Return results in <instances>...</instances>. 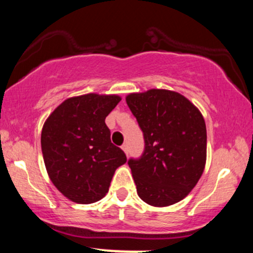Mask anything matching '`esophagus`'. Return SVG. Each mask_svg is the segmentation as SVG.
I'll return each mask as SVG.
<instances>
[{
    "instance_id": "esophagus-1",
    "label": "esophagus",
    "mask_w": 253,
    "mask_h": 253,
    "mask_svg": "<svg viewBox=\"0 0 253 253\" xmlns=\"http://www.w3.org/2000/svg\"><path fill=\"white\" fill-rule=\"evenodd\" d=\"M121 149H123V150H124V152H125V153H126V155H127V156H128V152H129V149H128V145H127V144H124V145H123V146H121Z\"/></svg>"
}]
</instances>
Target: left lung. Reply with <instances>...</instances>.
I'll use <instances>...</instances> for the list:
<instances>
[{
  "mask_svg": "<svg viewBox=\"0 0 253 253\" xmlns=\"http://www.w3.org/2000/svg\"><path fill=\"white\" fill-rule=\"evenodd\" d=\"M126 102L145 141L140 158L128 161L136 193L155 207L181 201L205 170L207 130L201 112L183 95L165 89L129 94Z\"/></svg>",
  "mask_w": 253,
  "mask_h": 253,
  "instance_id": "8db88e82",
  "label": "left lung"
}]
</instances>
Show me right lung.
Instances as JSON below:
<instances>
[{
    "label": "right lung",
    "instance_id": "right-lung-1",
    "mask_svg": "<svg viewBox=\"0 0 253 253\" xmlns=\"http://www.w3.org/2000/svg\"><path fill=\"white\" fill-rule=\"evenodd\" d=\"M121 101L118 95L86 94L60 103L43 124L42 151L50 179L64 196L82 205L108 193L126 155L110 141L106 117Z\"/></svg>",
    "mask_w": 253,
    "mask_h": 253
}]
</instances>
